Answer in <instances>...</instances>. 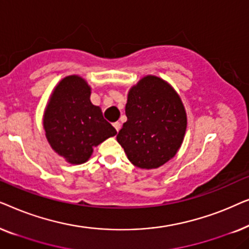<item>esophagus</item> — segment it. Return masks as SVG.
<instances>
[{
    "label": "esophagus",
    "instance_id": "1",
    "mask_svg": "<svg viewBox=\"0 0 249 249\" xmlns=\"http://www.w3.org/2000/svg\"><path fill=\"white\" fill-rule=\"evenodd\" d=\"M113 127L115 128V130H117L118 132H119V130H120V128H121V124L119 121H117V122H114L113 124Z\"/></svg>",
    "mask_w": 249,
    "mask_h": 249
}]
</instances>
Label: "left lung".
I'll use <instances>...</instances> for the list:
<instances>
[{"label": "left lung", "instance_id": "1", "mask_svg": "<svg viewBox=\"0 0 249 249\" xmlns=\"http://www.w3.org/2000/svg\"><path fill=\"white\" fill-rule=\"evenodd\" d=\"M127 121L117 135L129 161L142 169H156L178 152L187 128L179 95L155 76L144 77L128 94Z\"/></svg>", "mask_w": 249, "mask_h": 249}]
</instances>
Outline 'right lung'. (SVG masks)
<instances>
[{"mask_svg":"<svg viewBox=\"0 0 249 249\" xmlns=\"http://www.w3.org/2000/svg\"><path fill=\"white\" fill-rule=\"evenodd\" d=\"M46 138L57 154L71 164L90 158L93 147L117 130L90 102V87L83 78L69 76L54 89L44 114Z\"/></svg>","mask_w":249,"mask_h":249,"instance_id":"right-lung-1","label":"right lung"}]
</instances>
